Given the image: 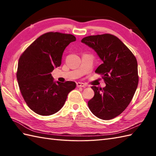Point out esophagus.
I'll return each instance as SVG.
<instances>
[{"mask_svg":"<svg viewBox=\"0 0 156 156\" xmlns=\"http://www.w3.org/2000/svg\"><path fill=\"white\" fill-rule=\"evenodd\" d=\"M76 86H77V87H78V88H80V87H83V88L87 87V85H86L84 83H82V82H77V83H76Z\"/></svg>","mask_w":156,"mask_h":156,"instance_id":"1","label":"esophagus"}]
</instances>
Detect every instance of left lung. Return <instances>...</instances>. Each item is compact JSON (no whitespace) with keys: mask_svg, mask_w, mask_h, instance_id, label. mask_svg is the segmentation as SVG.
<instances>
[{"mask_svg":"<svg viewBox=\"0 0 156 156\" xmlns=\"http://www.w3.org/2000/svg\"><path fill=\"white\" fill-rule=\"evenodd\" d=\"M81 41L92 48L102 61L95 70L106 84L92 87L94 96L88 102L96 117L110 120L121 114L133 97L139 82L137 62L130 49L116 36L106 34L84 37Z\"/></svg>","mask_w":156,"mask_h":156,"instance_id":"obj_1","label":"left lung"}]
</instances>
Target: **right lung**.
<instances>
[{
  "label": "right lung",
  "mask_w": 156,
  "mask_h": 156,
  "mask_svg": "<svg viewBox=\"0 0 156 156\" xmlns=\"http://www.w3.org/2000/svg\"><path fill=\"white\" fill-rule=\"evenodd\" d=\"M71 34L48 32L34 41L20 56L16 78L28 107L35 113L48 116L64 106L76 83L54 81L51 72L61 65L63 52L76 41Z\"/></svg>",
  "instance_id": "1"
}]
</instances>
